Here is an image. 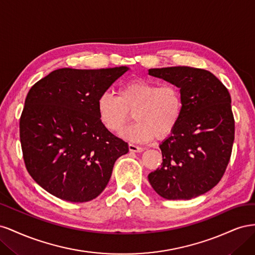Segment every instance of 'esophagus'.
Masks as SVG:
<instances>
[{
  "label": "esophagus",
  "instance_id": "1",
  "mask_svg": "<svg viewBox=\"0 0 255 255\" xmlns=\"http://www.w3.org/2000/svg\"><path fill=\"white\" fill-rule=\"evenodd\" d=\"M128 150L130 152H135V153H140L143 151V148H141V146L139 145H136V144H133V143H128Z\"/></svg>",
  "mask_w": 255,
  "mask_h": 255
}]
</instances>
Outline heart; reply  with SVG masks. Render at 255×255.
I'll list each match as a JSON object with an SVG mask.
<instances>
[{"label":"heart","mask_w":255,"mask_h":255,"mask_svg":"<svg viewBox=\"0 0 255 255\" xmlns=\"http://www.w3.org/2000/svg\"><path fill=\"white\" fill-rule=\"evenodd\" d=\"M98 114L103 126L114 133L125 128L133 112L135 122L122 136L132 142H146L155 135L170 134L183 111L181 91L172 84L159 85L144 79L122 84L118 97L104 92L98 99Z\"/></svg>","instance_id":"obj_1"}]
</instances>
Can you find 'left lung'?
<instances>
[{
    "label": "left lung",
    "mask_w": 255,
    "mask_h": 255,
    "mask_svg": "<svg viewBox=\"0 0 255 255\" xmlns=\"http://www.w3.org/2000/svg\"><path fill=\"white\" fill-rule=\"evenodd\" d=\"M149 75L180 88L183 111L179 123L159 148L160 168L148 175L167 200H190L218 184L234 141V117L228 89L210 71L191 67L149 69Z\"/></svg>",
    "instance_id": "left-lung-1"
}]
</instances>
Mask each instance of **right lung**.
<instances>
[{"label": "right lung", "mask_w": 255, "mask_h": 255, "mask_svg": "<svg viewBox=\"0 0 255 255\" xmlns=\"http://www.w3.org/2000/svg\"><path fill=\"white\" fill-rule=\"evenodd\" d=\"M63 68L29 89L20 118V140L34 181L61 200L88 202L109 183L128 144L99 118L98 99L128 70Z\"/></svg>", "instance_id": "add662e5"}]
</instances>
